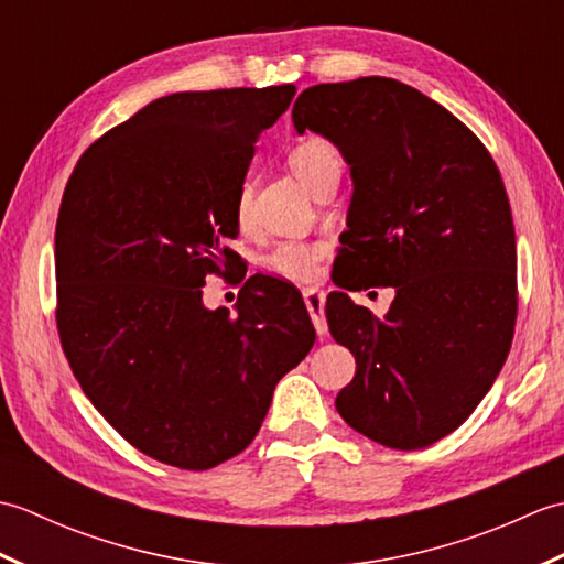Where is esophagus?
Instances as JSON below:
<instances>
[{
    "label": "esophagus",
    "mask_w": 564,
    "mask_h": 564,
    "mask_svg": "<svg viewBox=\"0 0 564 564\" xmlns=\"http://www.w3.org/2000/svg\"><path fill=\"white\" fill-rule=\"evenodd\" d=\"M303 301H305V307H307L310 317H313L315 332L319 334V337H325V334L329 332L327 317H325V291H319V289H305V291H303Z\"/></svg>",
    "instance_id": "obj_1"
}]
</instances>
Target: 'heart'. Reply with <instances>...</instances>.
<instances>
[{"instance_id": "obj_1", "label": "heart", "mask_w": 564, "mask_h": 564, "mask_svg": "<svg viewBox=\"0 0 564 564\" xmlns=\"http://www.w3.org/2000/svg\"><path fill=\"white\" fill-rule=\"evenodd\" d=\"M289 166L310 194L341 176V154L332 142L322 138H305L289 152ZM237 225L247 230L251 223V188L245 184L235 198ZM325 254L319 242H283L267 257V269L289 281H313L317 275V263Z\"/></svg>"}]
</instances>
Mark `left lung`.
<instances>
[{"instance_id":"obj_1","label":"left lung","mask_w":564,"mask_h":564,"mask_svg":"<svg viewBox=\"0 0 564 564\" xmlns=\"http://www.w3.org/2000/svg\"><path fill=\"white\" fill-rule=\"evenodd\" d=\"M295 133L339 148L351 172L341 289L392 285L382 317L327 297L332 337L356 358L344 422L416 451L458 429L507 361L517 319V235L492 154L470 128L390 77L315 84Z\"/></svg>"}]
</instances>
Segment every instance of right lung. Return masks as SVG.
<instances>
[{
  "label": "right lung",
  "instance_id": "add662e5",
  "mask_svg": "<svg viewBox=\"0 0 564 564\" xmlns=\"http://www.w3.org/2000/svg\"><path fill=\"white\" fill-rule=\"evenodd\" d=\"M295 97L176 91L82 154L55 227L57 329L84 394L150 458L208 470L242 453L310 354L301 293L251 275L235 315L203 305L254 145ZM230 259V257H227Z\"/></svg>",
  "mask_w": 564,
  "mask_h": 564
}]
</instances>
